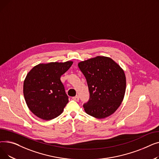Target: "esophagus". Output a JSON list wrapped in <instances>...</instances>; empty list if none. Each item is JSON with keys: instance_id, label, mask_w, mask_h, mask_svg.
Segmentation results:
<instances>
[{"instance_id": "34e87169", "label": "esophagus", "mask_w": 159, "mask_h": 159, "mask_svg": "<svg viewBox=\"0 0 159 159\" xmlns=\"http://www.w3.org/2000/svg\"><path fill=\"white\" fill-rule=\"evenodd\" d=\"M72 98H73V100H74L75 101H77V102H78V101H79V96H75V97H73Z\"/></svg>"}]
</instances>
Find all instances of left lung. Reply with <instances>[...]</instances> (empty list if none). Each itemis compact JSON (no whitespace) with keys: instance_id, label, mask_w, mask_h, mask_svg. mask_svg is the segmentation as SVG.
Returning a JSON list of instances; mask_svg holds the SVG:
<instances>
[{"instance_id":"left-lung-1","label":"left lung","mask_w":159,"mask_h":159,"mask_svg":"<svg viewBox=\"0 0 159 159\" xmlns=\"http://www.w3.org/2000/svg\"><path fill=\"white\" fill-rule=\"evenodd\" d=\"M86 79L90 97L84 104L86 113L95 118L107 117L118 109L126 92L123 69L112 58L97 56L78 63Z\"/></svg>"}]
</instances>
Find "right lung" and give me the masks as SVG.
Instances as JSON below:
<instances>
[{"mask_svg":"<svg viewBox=\"0 0 159 159\" xmlns=\"http://www.w3.org/2000/svg\"><path fill=\"white\" fill-rule=\"evenodd\" d=\"M73 62L40 63L28 73L24 81V97L30 110L37 117L49 120L63 112L69 101L61 77Z\"/></svg>","mask_w":159,"mask_h":159,"instance_id":"obj_1","label":"right lung"}]
</instances>
